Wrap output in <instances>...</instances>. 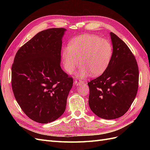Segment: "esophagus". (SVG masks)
I'll return each mask as SVG.
<instances>
[{"label":"esophagus","instance_id":"34e87169","mask_svg":"<svg viewBox=\"0 0 150 150\" xmlns=\"http://www.w3.org/2000/svg\"><path fill=\"white\" fill-rule=\"evenodd\" d=\"M83 83V81H81V80H79V79H75V80H74V84H76L77 86L81 85V84H82Z\"/></svg>","mask_w":150,"mask_h":150}]
</instances>
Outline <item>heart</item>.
<instances>
[{
  "label": "heart",
  "mask_w": 150,
  "mask_h": 150,
  "mask_svg": "<svg viewBox=\"0 0 150 150\" xmlns=\"http://www.w3.org/2000/svg\"><path fill=\"white\" fill-rule=\"evenodd\" d=\"M113 47L108 40L94 34H84L72 39L62 51V63L69 74L82 65L78 76L82 78L89 73L92 76L102 74L110 65Z\"/></svg>",
  "instance_id": "1"
}]
</instances>
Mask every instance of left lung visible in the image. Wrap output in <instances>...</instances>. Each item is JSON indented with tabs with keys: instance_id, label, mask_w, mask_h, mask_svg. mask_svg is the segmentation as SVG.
I'll return each instance as SVG.
<instances>
[{
	"instance_id": "left-lung-1",
	"label": "left lung",
	"mask_w": 150,
	"mask_h": 150,
	"mask_svg": "<svg viewBox=\"0 0 150 150\" xmlns=\"http://www.w3.org/2000/svg\"><path fill=\"white\" fill-rule=\"evenodd\" d=\"M113 54L106 70L89 82V106L98 117L113 120L129 109L138 89L137 60L128 46L110 33Z\"/></svg>"
}]
</instances>
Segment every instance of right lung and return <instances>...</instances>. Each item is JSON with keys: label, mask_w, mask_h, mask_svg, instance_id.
I'll return each instance as SVG.
<instances>
[{"label": "right lung", "mask_w": 150, "mask_h": 150, "mask_svg": "<svg viewBox=\"0 0 150 150\" xmlns=\"http://www.w3.org/2000/svg\"><path fill=\"white\" fill-rule=\"evenodd\" d=\"M64 28L38 33L18 50L12 66L13 94L22 110L39 123L55 121L64 112L73 84L61 67Z\"/></svg>", "instance_id": "obj_1"}]
</instances>
